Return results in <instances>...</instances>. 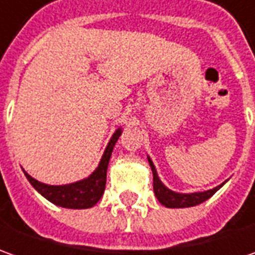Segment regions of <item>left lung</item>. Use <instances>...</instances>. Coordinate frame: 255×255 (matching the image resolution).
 <instances>
[{"mask_svg": "<svg viewBox=\"0 0 255 255\" xmlns=\"http://www.w3.org/2000/svg\"><path fill=\"white\" fill-rule=\"evenodd\" d=\"M148 162L149 166L152 169V175H154V193L156 199L159 200V203L163 205L165 207H171V209H180V207H192L198 206L200 203L206 202L207 199H210L219 189L223 186L226 182L220 183L219 186H216L213 189L209 190H203V192H193V193H179L171 190L169 188H166L162 183V180L159 179L158 172L155 169V165L152 162V159L148 156Z\"/></svg>", "mask_w": 255, "mask_h": 255, "instance_id": "1", "label": "left lung"}]
</instances>
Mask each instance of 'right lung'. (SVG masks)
I'll return each instance as SVG.
<instances>
[{"mask_svg":"<svg viewBox=\"0 0 255 255\" xmlns=\"http://www.w3.org/2000/svg\"><path fill=\"white\" fill-rule=\"evenodd\" d=\"M121 132H123L121 127L114 131V134L111 135L110 141L103 152L99 166L84 179L76 180V182L66 183V185H48V183H42L35 178H32L28 172L22 169L23 173H25L26 179L29 180V183L33 186V189L56 206L66 207V209L93 207L100 200L104 193L107 168H109V162H110L111 152H113V148L121 135Z\"/></svg>","mask_w":255,"mask_h":255,"instance_id":"add662e5","label":"right lung"}]
</instances>
